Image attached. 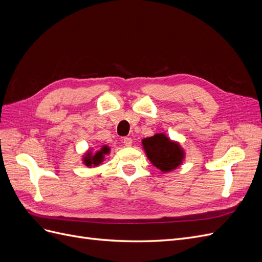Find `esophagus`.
Segmentation results:
<instances>
[{
    "label": "esophagus",
    "instance_id": "34e87169",
    "mask_svg": "<svg viewBox=\"0 0 262 262\" xmlns=\"http://www.w3.org/2000/svg\"><path fill=\"white\" fill-rule=\"evenodd\" d=\"M132 139L131 138H128V137H126V138H124L123 139V144L126 146V147H129V146H131L132 145Z\"/></svg>",
    "mask_w": 262,
    "mask_h": 262
}]
</instances>
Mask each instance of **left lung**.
I'll return each mask as SVG.
<instances>
[{
	"label": "left lung",
	"instance_id": "8db88e82",
	"mask_svg": "<svg viewBox=\"0 0 262 262\" xmlns=\"http://www.w3.org/2000/svg\"><path fill=\"white\" fill-rule=\"evenodd\" d=\"M142 147L154 167L167 173L177 169L186 160V150L178 141L171 140L164 132L142 140Z\"/></svg>",
	"mask_w": 262,
	"mask_h": 262
}]
</instances>
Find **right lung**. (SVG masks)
Listing matches in <instances>:
<instances>
[{
    "mask_svg": "<svg viewBox=\"0 0 262 262\" xmlns=\"http://www.w3.org/2000/svg\"><path fill=\"white\" fill-rule=\"evenodd\" d=\"M94 149L95 147H90L86 149V152L82 154L81 161L89 168H95L100 166L102 163H104L106 155H109L110 150H112V148H110L109 145L107 144L101 145L100 148L96 150Z\"/></svg>",
    "mask_w": 262,
    "mask_h": 262,
    "instance_id": "obj_1",
    "label": "right lung"
}]
</instances>
